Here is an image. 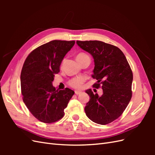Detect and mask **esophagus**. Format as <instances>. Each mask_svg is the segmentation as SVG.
<instances>
[{
    "label": "esophagus",
    "instance_id": "1",
    "mask_svg": "<svg viewBox=\"0 0 155 155\" xmlns=\"http://www.w3.org/2000/svg\"><path fill=\"white\" fill-rule=\"evenodd\" d=\"M75 94H76V95H79V94H81V92L79 91H75Z\"/></svg>",
    "mask_w": 155,
    "mask_h": 155
}]
</instances>
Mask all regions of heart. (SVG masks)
<instances>
[{
	"instance_id": "obj_1",
	"label": "heart",
	"mask_w": 155,
	"mask_h": 155,
	"mask_svg": "<svg viewBox=\"0 0 155 155\" xmlns=\"http://www.w3.org/2000/svg\"><path fill=\"white\" fill-rule=\"evenodd\" d=\"M88 56L87 54H83V53H80L77 56V59H81L85 57H87ZM62 63V64H63ZM85 78H83L82 76H79V77H76L74 78L73 79H72L70 81L69 84L70 85L75 88H80L81 87V85L83 83V82L85 81Z\"/></svg>"
}]
</instances>
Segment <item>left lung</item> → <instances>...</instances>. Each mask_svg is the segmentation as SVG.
I'll use <instances>...</instances> for the list:
<instances>
[{"label": "left lung", "instance_id": "1", "mask_svg": "<svg viewBox=\"0 0 155 155\" xmlns=\"http://www.w3.org/2000/svg\"><path fill=\"white\" fill-rule=\"evenodd\" d=\"M78 45L93 57L94 68L92 77L97 82L93 87L103 89L101 96L86 91L90 100L85 114L94 122L106 125L123 113L132 97V70L125 55L116 46L100 41H77Z\"/></svg>", "mask_w": 155, "mask_h": 155}]
</instances>
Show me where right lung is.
<instances>
[{"mask_svg":"<svg viewBox=\"0 0 155 155\" xmlns=\"http://www.w3.org/2000/svg\"><path fill=\"white\" fill-rule=\"evenodd\" d=\"M74 41L54 40L33 50L26 58L21 74L23 101L35 118L43 123L55 122L64 116L74 92L52 85L61 63Z\"/></svg>","mask_w":155,"mask_h":155,"instance_id":"1","label":"right lung"}]
</instances>
